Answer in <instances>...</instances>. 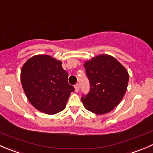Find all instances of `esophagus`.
Segmentation results:
<instances>
[{
  "label": "esophagus",
  "instance_id": "34e87169",
  "mask_svg": "<svg viewBox=\"0 0 153 153\" xmlns=\"http://www.w3.org/2000/svg\"><path fill=\"white\" fill-rule=\"evenodd\" d=\"M74 88H75V91H76V92H78V91H79V84L77 83V84L75 85Z\"/></svg>",
  "mask_w": 153,
  "mask_h": 153
}]
</instances>
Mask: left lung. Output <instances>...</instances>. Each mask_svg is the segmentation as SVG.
I'll return each instance as SVG.
<instances>
[{"label":"left lung","instance_id":"1","mask_svg":"<svg viewBox=\"0 0 153 153\" xmlns=\"http://www.w3.org/2000/svg\"><path fill=\"white\" fill-rule=\"evenodd\" d=\"M90 91L81 100L88 111L105 114L116 108L127 91L129 75L119 61L110 55H99L85 62Z\"/></svg>","mask_w":153,"mask_h":153}]
</instances>
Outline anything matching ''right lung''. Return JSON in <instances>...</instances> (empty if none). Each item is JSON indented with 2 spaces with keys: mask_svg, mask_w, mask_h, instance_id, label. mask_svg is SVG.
Listing matches in <instances>:
<instances>
[{
  "mask_svg": "<svg viewBox=\"0 0 153 153\" xmlns=\"http://www.w3.org/2000/svg\"><path fill=\"white\" fill-rule=\"evenodd\" d=\"M62 62L48 55L28 59L20 73L22 86L30 103L38 111L55 114L65 108L74 88L68 82Z\"/></svg>",
  "mask_w": 153,
  "mask_h": 153,
  "instance_id": "1",
  "label": "right lung"
}]
</instances>
